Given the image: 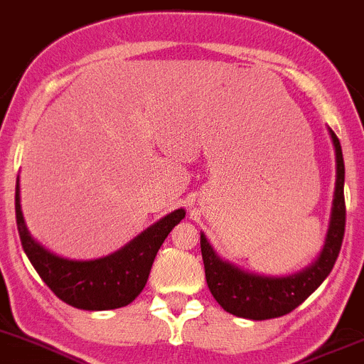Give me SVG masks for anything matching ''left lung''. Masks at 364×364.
<instances>
[{
    "label": "left lung",
    "instance_id": "8db88e82",
    "mask_svg": "<svg viewBox=\"0 0 364 364\" xmlns=\"http://www.w3.org/2000/svg\"><path fill=\"white\" fill-rule=\"evenodd\" d=\"M331 140L337 156V183H335L333 208H331L330 229L319 259L299 274L287 277H267L250 274L234 267L229 262L220 260L213 252L205 234H201V255L205 264V276L213 299L224 311L245 319H272L290 314L319 284L326 279L333 269L342 248L346 232V198H343V166L342 147L338 136L330 128Z\"/></svg>",
    "mask_w": 364,
    "mask_h": 364
}]
</instances>
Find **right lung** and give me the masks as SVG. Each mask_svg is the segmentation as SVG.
Wrapping results in <instances>:
<instances>
[{"label":"right lung","instance_id":"right-lung-1","mask_svg":"<svg viewBox=\"0 0 364 364\" xmlns=\"http://www.w3.org/2000/svg\"><path fill=\"white\" fill-rule=\"evenodd\" d=\"M15 186V217L22 248L31 264L62 302L85 311H109L128 306L144 290L152 262L170 230L186 217L183 210L166 215L119 252L97 260H69L53 255L31 237Z\"/></svg>","mask_w":364,"mask_h":364}]
</instances>
